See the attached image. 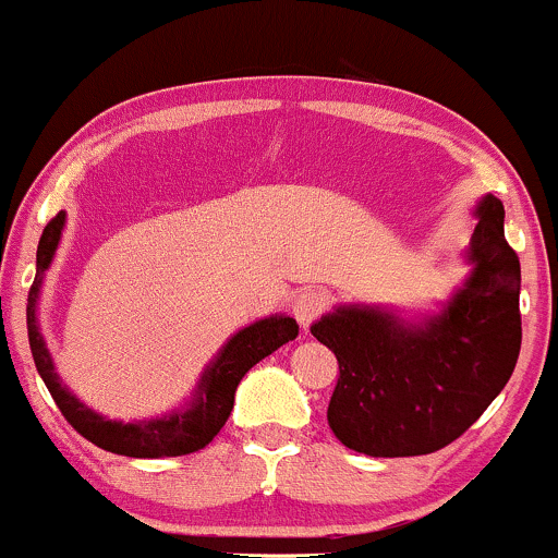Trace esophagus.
<instances>
[{
    "label": "esophagus",
    "instance_id": "34e87169",
    "mask_svg": "<svg viewBox=\"0 0 558 558\" xmlns=\"http://www.w3.org/2000/svg\"><path fill=\"white\" fill-rule=\"evenodd\" d=\"M325 310H328V296L323 291H317V288L301 291L296 301H293V317L299 319L301 328H310Z\"/></svg>",
    "mask_w": 558,
    "mask_h": 558
}]
</instances>
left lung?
<instances>
[{
	"label": "left lung",
	"mask_w": 558,
	"mask_h": 558,
	"mask_svg": "<svg viewBox=\"0 0 558 558\" xmlns=\"http://www.w3.org/2000/svg\"><path fill=\"white\" fill-rule=\"evenodd\" d=\"M462 259L464 283L427 315L338 304L312 325L336 354L332 435L367 457H420L457 440L501 393L522 345L520 259L504 235V204L485 194Z\"/></svg>",
	"instance_id": "left-lung-1"
}]
</instances>
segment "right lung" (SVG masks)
Masks as SVG:
<instances>
[{
	"instance_id": "right-lung-1",
	"label": "right lung",
	"mask_w": 558,
	"mask_h": 558,
	"mask_svg": "<svg viewBox=\"0 0 558 558\" xmlns=\"http://www.w3.org/2000/svg\"><path fill=\"white\" fill-rule=\"evenodd\" d=\"M68 215L60 213L44 228L41 241H38L36 252V278L28 293V341L31 354H34L36 369L41 380L47 383L49 393L65 414L70 425L78 430L83 438L92 440L94 446L105 448V451L120 453V457L133 459H162V457H185L204 448L217 433L222 430L230 412H233L235 388L243 380V375L254 367V364L270 356L280 345L293 341L299 336L296 319L288 315H270L257 323L246 325L239 332L222 343L215 360L204 367L198 375V383L191 393V399L175 407L168 414L144 420H110L105 414L94 412L86 407L78 396L68 386H62V377L57 375L54 360L49 354L47 341H44L41 325H38V299H41V286L47 278V270L52 267L57 246L62 241V230H65Z\"/></svg>"
}]
</instances>
